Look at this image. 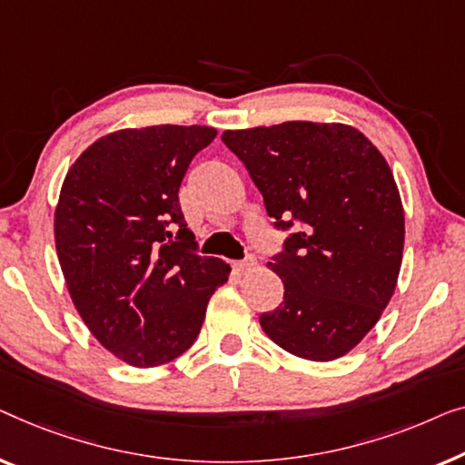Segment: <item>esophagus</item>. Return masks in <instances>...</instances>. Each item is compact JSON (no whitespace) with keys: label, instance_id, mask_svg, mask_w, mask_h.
<instances>
[{"label":"esophagus","instance_id":"1","mask_svg":"<svg viewBox=\"0 0 465 465\" xmlns=\"http://www.w3.org/2000/svg\"><path fill=\"white\" fill-rule=\"evenodd\" d=\"M254 265H257V261H254V257H246L244 261H238V263H235V270H238L240 273H244V272L254 270Z\"/></svg>","mask_w":465,"mask_h":465}]
</instances>
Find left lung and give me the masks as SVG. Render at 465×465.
Listing matches in <instances>:
<instances>
[{
  "label": "left lung",
  "instance_id": "left-lung-1",
  "mask_svg": "<svg viewBox=\"0 0 465 465\" xmlns=\"http://www.w3.org/2000/svg\"><path fill=\"white\" fill-rule=\"evenodd\" d=\"M276 230L289 232L267 267L284 301L259 322L280 348L326 362L362 341L394 295L404 213L379 149L345 124L284 122L225 130Z\"/></svg>",
  "mask_w": 465,
  "mask_h": 465
}]
</instances>
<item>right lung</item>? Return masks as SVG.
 <instances>
[{
  "mask_svg": "<svg viewBox=\"0 0 465 465\" xmlns=\"http://www.w3.org/2000/svg\"><path fill=\"white\" fill-rule=\"evenodd\" d=\"M208 126L117 130L64 176L54 213L61 270L75 310L103 348L149 369L192 348L232 267L202 257L179 187Z\"/></svg>",
  "mask_w": 465,
  "mask_h": 465,
  "instance_id": "obj_1",
  "label": "right lung"
}]
</instances>
